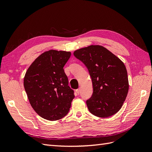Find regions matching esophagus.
Instances as JSON below:
<instances>
[{
  "instance_id": "obj_1",
  "label": "esophagus",
  "mask_w": 152,
  "mask_h": 152,
  "mask_svg": "<svg viewBox=\"0 0 152 152\" xmlns=\"http://www.w3.org/2000/svg\"><path fill=\"white\" fill-rule=\"evenodd\" d=\"M80 89H77L76 90V93H77L78 94H80Z\"/></svg>"
}]
</instances>
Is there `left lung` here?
Wrapping results in <instances>:
<instances>
[{"instance_id": "left-lung-1", "label": "left lung", "mask_w": 152, "mask_h": 152, "mask_svg": "<svg viewBox=\"0 0 152 152\" xmlns=\"http://www.w3.org/2000/svg\"><path fill=\"white\" fill-rule=\"evenodd\" d=\"M73 55L87 67L93 82V94L86 101L89 112L102 118L117 113L129 90L127 72L124 63L101 45L78 49Z\"/></svg>"}]
</instances>
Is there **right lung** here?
<instances>
[{"instance_id":"right-lung-1","label":"right lung","mask_w":152,"mask_h":152,"mask_svg":"<svg viewBox=\"0 0 152 152\" xmlns=\"http://www.w3.org/2000/svg\"><path fill=\"white\" fill-rule=\"evenodd\" d=\"M70 56V52L50 50L40 55L26 72L24 87L30 103L46 120L66 115L75 98L63 69Z\"/></svg>"}]
</instances>
